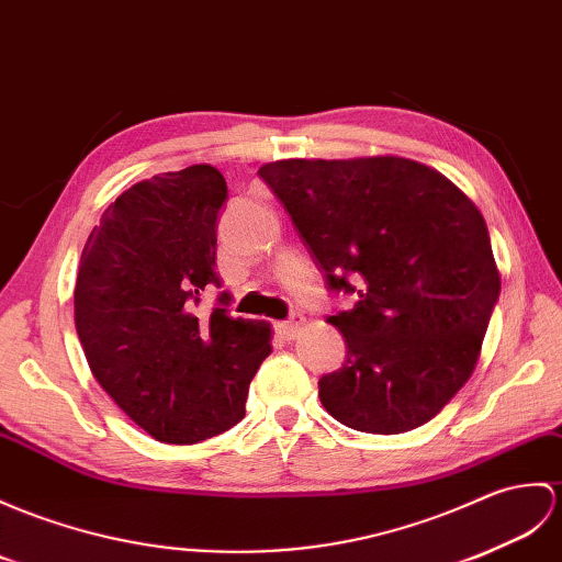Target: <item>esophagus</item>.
I'll return each mask as SVG.
<instances>
[{
  "label": "esophagus",
  "instance_id": "1",
  "mask_svg": "<svg viewBox=\"0 0 562 562\" xmlns=\"http://www.w3.org/2000/svg\"><path fill=\"white\" fill-rule=\"evenodd\" d=\"M302 325H304V318L299 316V313H294V316L290 318V321H284V323H280L278 328H280V333L286 337V340H294V337L302 333Z\"/></svg>",
  "mask_w": 562,
  "mask_h": 562
}]
</instances>
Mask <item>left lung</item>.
Here are the masks:
<instances>
[{"label":"left lung","instance_id":"8db88e82","mask_svg":"<svg viewBox=\"0 0 562 562\" xmlns=\"http://www.w3.org/2000/svg\"><path fill=\"white\" fill-rule=\"evenodd\" d=\"M328 278L357 294L328 323L347 361L318 381L333 419L393 436L430 422L474 373L501 294L484 215L438 169L397 155L258 169Z\"/></svg>","mask_w":562,"mask_h":562}]
</instances>
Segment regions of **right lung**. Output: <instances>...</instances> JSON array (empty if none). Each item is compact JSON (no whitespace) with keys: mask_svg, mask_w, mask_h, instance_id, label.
Listing matches in <instances>:
<instances>
[{"mask_svg":"<svg viewBox=\"0 0 562 562\" xmlns=\"http://www.w3.org/2000/svg\"><path fill=\"white\" fill-rule=\"evenodd\" d=\"M225 199L213 165L143 179L102 213L78 263L74 318L90 371L128 419L172 446L239 424L272 349L266 321L193 311L207 284L220 286L215 222Z\"/></svg>","mask_w":562,"mask_h":562,"instance_id":"add662e5","label":"right lung"}]
</instances>
